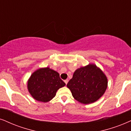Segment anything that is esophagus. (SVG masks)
Here are the masks:
<instances>
[{
	"label": "esophagus",
	"mask_w": 131,
	"mask_h": 131,
	"mask_svg": "<svg viewBox=\"0 0 131 131\" xmlns=\"http://www.w3.org/2000/svg\"><path fill=\"white\" fill-rule=\"evenodd\" d=\"M64 83H66V85H67L68 82V79H67V80H64Z\"/></svg>",
	"instance_id": "34e87169"
}]
</instances>
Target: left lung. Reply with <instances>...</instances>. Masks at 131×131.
<instances>
[{"instance_id":"8db88e82","label":"left lung","mask_w":131,"mask_h":131,"mask_svg":"<svg viewBox=\"0 0 131 131\" xmlns=\"http://www.w3.org/2000/svg\"><path fill=\"white\" fill-rule=\"evenodd\" d=\"M67 86L74 99L87 105L97 101L105 94L107 79L100 68L89 63L76 69Z\"/></svg>"}]
</instances>
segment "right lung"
<instances>
[{
  "mask_svg": "<svg viewBox=\"0 0 131 131\" xmlns=\"http://www.w3.org/2000/svg\"><path fill=\"white\" fill-rule=\"evenodd\" d=\"M65 85L59 74L49 67L37 69L32 72L27 82L28 90L32 98L43 103L52 100L58 89Z\"/></svg>",
  "mask_w": 131,
  "mask_h": 131,
  "instance_id": "obj_1",
  "label": "right lung"
}]
</instances>
